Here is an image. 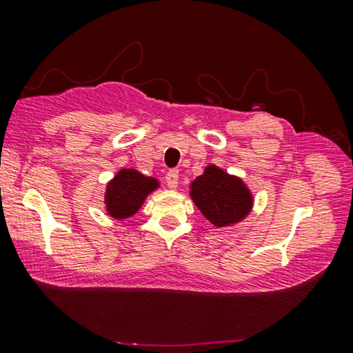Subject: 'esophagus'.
Listing matches in <instances>:
<instances>
[{
    "label": "esophagus",
    "mask_w": 353,
    "mask_h": 353,
    "mask_svg": "<svg viewBox=\"0 0 353 353\" xmlns=\"http://www.w3.org/2000/svg\"><path fill=\"white\" fill-rule=\"evenodd\" d=\"M165 181H167V186L170 188V190H175V188L178 186V170L167 172Z\"/></svg>",
    "instance_id": "obj_1"
}]
</instances>
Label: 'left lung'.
I'll use <instances>...</instances> for the list:
<instances>
[{"label":"left lung","instance_id":"left-lung-1","mask_svg":"<svg viewBox=\"0 0 353 353\" xmlns=\"http://www.w3.org/2000/svg\"><path fill=\"white\" fill-rule=\"evenodd\" d=\"M190 196L216 228L238 223L248 216L254 202L241 178L228 175L216 165L205 167L204 173L191 183Z\"/></svg>","mask_w":353,"mask_h":353}]
</instances>
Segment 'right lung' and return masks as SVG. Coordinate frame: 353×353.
I'll list each match as a JSON object with an SVG mask.
<instances>
[{"label":"right lung","instance_id":"right-lung-1","mask_svg":"<svg viewBox=\"0 0 353 353\" xmlns=\"http://www.w3.org/2000/svg\"><path fill=\"white\" fill-rule=\"evenodd\" d=\"M159 188L152 176H144L134 168H122L105 190V210L114 219L122 220L137 214L139 207L151 192Z\"/></svg>","mask_w":353,"mask_h":353}]
</instances>
